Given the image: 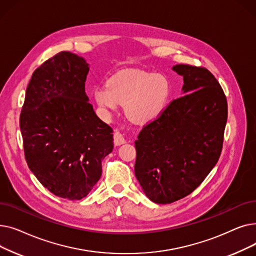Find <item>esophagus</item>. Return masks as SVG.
<instances>
[{"instance_id": "34e87169", "label": "esophagus", "mask_w": 256, "mask_h": 256, "mask_svg": "<svg viewBox=\"0 0 256 256\" xmlns=\"http://www.w3.org/2000/svg\"><path fill=\"white\" fill-rule=\"evenodd\" d=\"M114 143H115V145H121V144L126 143L124 135L118 130H116L114 132Z\"/></svg>"}]
</instances>
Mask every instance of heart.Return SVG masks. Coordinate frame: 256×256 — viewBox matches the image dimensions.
<instances>
[{
    "instance_id": "obj_1",
    "label": "heart",
    "mask_w": 256,
    "mask_h": 256,
    "mask_svg": "<svg viewBox=\"0 0 256 256\" xmlns=\"http://www.w3.org/2000/svg\"><path fill=\"white\" fill-rule=\"evenodd\" d=\"M170 94L171 85L167 76L147 72H128L112 76L106 87H98L93 98L104 110H116L117 104L126 106V114L130 121L145 124L162 115Z\"/></svg>"
}]
</instances>
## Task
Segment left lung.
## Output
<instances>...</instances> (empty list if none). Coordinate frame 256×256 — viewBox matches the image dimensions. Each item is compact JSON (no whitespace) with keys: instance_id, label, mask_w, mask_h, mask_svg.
Listing matches in <instances>:
<instances>
[{"instance_id":"obj_1","label":"left lung","mask_w":256,"mask_h":256,"mask_svg":"<svg viewBox=\"0 0 256 256\" xmlns=\"http://www.w3.org/2000/svg\"><path fill=\"white\" fill-rule=\"evenodd\" d=\"M172 70L184 76V96L145 124L135 142V176L160 204L190 195L206 180L220 158L227 121L226 96L210 70L189 64Z\"/></svg>"}]
</instances>
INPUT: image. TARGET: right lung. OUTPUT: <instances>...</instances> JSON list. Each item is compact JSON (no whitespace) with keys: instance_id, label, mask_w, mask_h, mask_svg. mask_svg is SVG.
<instances>
[{"instance_id":"add662e5","label":"right lung","mask_w":256,"mask_h":256,"mask_svg":"<svg viewBox=\"0 0 256 256\" xmlns=\"http://www.w3.org/2000/svg\"><path fill=\"white\" fill-rule=\"evenodd\" d=\"M88 72L82 57L56 54L33 72L20 117L30 170L50 193L70 200L88 195L113 150V130L86 96Z\"/></svg>"}]
</instances>
